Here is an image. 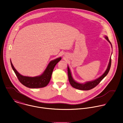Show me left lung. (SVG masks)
I'll use <instances>...</instances> for the list:
<instances>
[{"mask_svg":"<svg viewBox=\"0 0 123 123\" xmlns=\"http://www.w3.org/2000/svg\"><path fill=\"white\" fill-rule=\"evenodd\" d=\"M105 38L110 43V44L112 45H112L111 42H110V41L109 40L107 36H105ZM111 66V57L110 58V61H109V63L107 68L106 70V71H105V72L100 77H99L97 79H96L93 81L87 82L85 84H81V83H78L76 81H75L72 78L71 73V72H70L69 67H68V80H69V83H70V85L72 86V87H73V88H74L75 89H78V90H83V91H88V90H91V89L94 88V87H95L97 85H98L99 84V83L107 75V74L108 73V72L110 70Z\"/></svg>","mask_w":123,"mask_h":123,"instance_id":"8db88e82","label":"left lung"}]
</instances>
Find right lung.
Here are the masks:
<instances>
[{
    "instance_id": "right-lung-1",
    "label": "right lung",
    "mask_w": 123,
    "mask_h": 123,
    "mask_svg": "<svg viewBox=\"0 0 123 123\" xmlns=\"http://www.w3.org/2000/svg\"><path fill=\"white\" fill-rule=\"evenodd\" d=\"M61 59V57H59L51 61L43 74L40 76L35 77H26L20 75L15 69L11 61L10 63L16 76L22 84L29 88H40L46 86L49 83L54 68L56 64Z\"/></svg>"
}]
</instances>
